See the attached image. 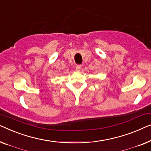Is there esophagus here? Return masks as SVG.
<instances>
[{
  "mask_svg": "<svg viewBox=\"0 0 151 151\" xmlns=\"http://www.w3.org/2000/svg\"><path fill=\"white\" fill-rule=\"evenodd\" d=\"M76 72H78V71H80V70H81V65H77L76 66Z\"/></svg>",
  "mask_w": 151,
  "mask_h": 151,
  "instance_id": "esophagus-1",
  "label": "esophagus"
}]
</instances>
